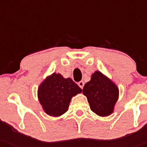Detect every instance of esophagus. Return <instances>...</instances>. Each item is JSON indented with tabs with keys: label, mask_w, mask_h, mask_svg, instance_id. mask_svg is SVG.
<instances>
[{
	"label": "esophagus",
	"mask_w": 147,
	"mask_h": 147,
	"mask_svg": "<svg viewBox=\"0 0 147 147\" xmlns=\"http://www.w3.org/2000/svg\"><path fill=\"white\" fill-rule=\"evenodd\" d=\"M78 85H79V87L81 89H82L83 87H84V82H83V81H80V82H78Z\"/></svg>",
	"instance_id": "34e87169"
}]
</instances>
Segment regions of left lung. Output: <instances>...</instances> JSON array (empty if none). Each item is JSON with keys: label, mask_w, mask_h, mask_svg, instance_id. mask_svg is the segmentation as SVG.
I'll use <instances>...</instances> for the list:
<instances>
[{"label": "left lung", "mask_w": 147, "mask_h": 147, "mask_svg": "<svg viewBox=\"0 0 147 147\" xmlns=\"http://www.w3.org/2000/svg\"><path fill=\"white\" fill-rule=\"evenodd\" d=\"M82 93L87 97L91 110L100 117L113 113L119 99L117 84L98 70L92 73L91 80L84 84Z\"/></svg>", "instance_id": "left-lung-1"}]
</instances>
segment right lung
Returning <instances> with one entry per match:
<instances>
[{
  "label": "right lung",
  "mask_w": 147,
  "mask_h": 147,
  "mask_svg": "<svg viewBox=\"0 0 147 147\" xmlns=\"http://www.w3.org/2000/svg\"><path fill=\"white\" fill-rule=\"evenodd\" d=\"M82 92V89L71 78H64L54 72L41 82L38 97L42 109L50 117H60L68 110L72 97Z\"/></svg>",
  "instance_id": "1"
}]
</instances>
